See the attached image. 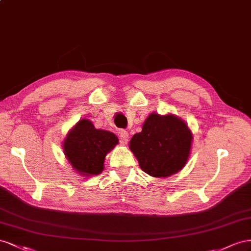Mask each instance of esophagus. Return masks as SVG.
Segmentation results:
<instances>
[{
  "mask_svg": "<svg viewBox=\"0 0 251 251\" xmlns=\"http://www.w3.org/2000/svg\"><path fill=\"white\" fill-rule=\"evenodd\" d=\"M120 142L121 144L126 145L128 141H129V133H128L126 130H120Z\"/></svg>",
  "mask_w": 251,
  "mask_h": 251,
  "instance_id": "1",
  "label": "esophagus"
}]
</instances>
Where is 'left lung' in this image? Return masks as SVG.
<instances>
[{
  "label": "left lung",
  "instance_id": "obj_1",
  "mask_svg": "<svg viewBox=\"0 0 251 251\" xmlns=\"http://www.w3.org/2000/svg\"><path fill=\"white\" fill-rule=\"evenodd\" d=\"M192 134L185 122L167 114L152 113L141 132L130 141V149L143 171L154 177H167L181 170L188 160Z\"/></svg>",
  "mask_w": 251,
  "mask_h": 251
}]
</instances>
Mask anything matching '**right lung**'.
<instances>
[{
    "label": "right lung",
    "mask_w": 251,
    "mask_h": 251,
    "mask_svg": "<svg viewBox=\"0 0 251 251\" xmlns=\"http://www.w3.org/2000/svg\"><path fill=\"white\" fill-rule=\"evenodd\" d=\"M118 144L116 134L96 129L89 120H81L64 142V152L73 167L83 176L99 175L107 152Z\"/></svg>",
    "instance_id": "obj_1"
}]
</instances>
